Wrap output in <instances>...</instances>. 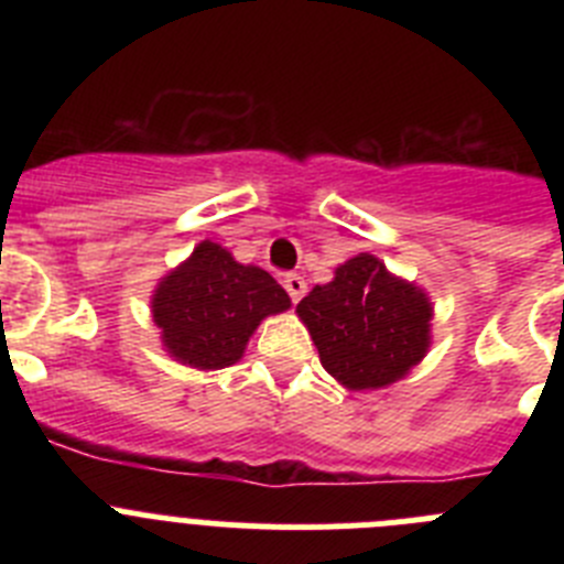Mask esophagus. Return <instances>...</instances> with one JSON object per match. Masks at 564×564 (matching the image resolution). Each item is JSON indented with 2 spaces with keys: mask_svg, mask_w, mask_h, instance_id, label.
Masks as SVG:
<instances>
[{
  "mask_svg": "<svg viewBox=\"0 0 564 564\" xmlns=\"http://www.w3.org/2000/svg\"><path fill=\"white\" fill-rule=\"evenodd\" d=\"M285 291H288V296H291L293 305H296L299 299L307 293V282L299 276V273H291V276H285Z\"/></svg>",
  "mask_w": 564,
  "mask_h": 564,
  "instance_id": "esophagus-1",
  "label": "esophagus"
}]
</instances>
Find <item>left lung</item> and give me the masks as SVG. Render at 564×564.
<instances>
[{"label":"left lung","mask_w":564,"mask_h":564,"mask_svg":"<svg viewBox=\"0 0 564 564\" xmlns=\"http://www.w3.org/2000/svg\"><path fill=\"white\" fill-rule=\"evenodd\" d=\"M296 313L311 330L322 367L350 390L398 381L430 347L426 293L390 276L370 253L338 265L336 279L313 288Z\"/></svg>","instance_id":"1"}]
</instances>
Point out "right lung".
Listing matches in <instances>:
<instances>
[{
    "mask_svg": "<svg viewBox=\"0 0 564 564\" xmlns=\"http://www.w3.org/2000/svg\"><path fill=\"white\" fill-rule=\"evenodd\" d=\"M288 307L291 299L271 273L239 265L208 239L163 279L152 299L166 350L197 370H220L237 361L259 322Z\"/></svg>",
    "mask_w": 564,
    "mask_h": 564,
    "instance_id": "right-lung-1",
    "label": "right lung"
}]
</instances>
